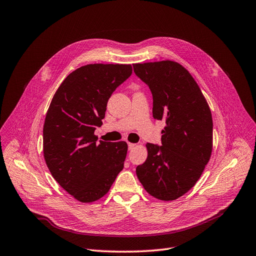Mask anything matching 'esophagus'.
I'll list each match as a JSON object with an SVG mask.
<instances>
[{"label":"esophagus","instance_id":"34e87169","mask_svg":"<svg viewBox=\"0 0 256 256\" xmlns=\"http://www.w3.org/2000/svg\"><path fill=\"white\" fill-rule=\"evenodd\" d=\"M128 150H132V148H134L136 146V144H135V143H130V142H128Z\"/></svg>","mask_w":256,"mask_h":256}]
</instances>
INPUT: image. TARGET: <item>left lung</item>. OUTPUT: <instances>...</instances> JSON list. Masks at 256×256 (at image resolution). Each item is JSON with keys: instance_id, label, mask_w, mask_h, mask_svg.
Listing matches in <instances>:
<instances>
[{"instance_id": "1", "label": "left lung", "mask_w": 256, "mask_h": 256, "mask_svg": "<svg viewBox=\"0 0 256 256\" xmlns=\"http://www.w3.org/2000/svg\"><path fill=\"white\" fill-rule=\"evenodd\" d=\"M152 94V116L164 120L162 146L148 143L138 165L139 181L150 196L174 201L192 190L212 152V116L192 74L174 60L134 64Z\"/></svg>"}]
</instances>
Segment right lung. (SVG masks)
<instances>
[{
	"instance_id": "obj_1",
	"label": "right lung",
	"mask_w": 256,
	"mask_h": 256,
	"mask_svg": "<svg viewBox=\"0 0 256 256\" xmlns=\"http://www.w3.org/2000/svg\"><path fill=\"white\" fill-rule=\"evenodd\" d=\"M130 64H90L66 77L55 92L42 130V152L56 182L82 203L108 192L124 170V141H99L110 95L132 74Z\"/></svg>"
}]
</instances>
